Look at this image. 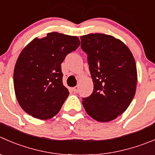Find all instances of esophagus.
I'll return each instance as SVG.
<instances>
[{
    "label": "esophagus",
    "instance_id": "obj_1",
    "mask_svg": "<svg viewBox=\"0 0 155 155\" xmlns=\"http://www.w3.org/2000/svg\"><path fill=\"white\" fill-rule=\"evenodd\" d=\"M73 92L77 93L78 91H79V86L73 87Z\"/></svg>",
    "mask_w": 155,
    "mask_h": 155
}]
</instances>
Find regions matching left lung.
<instances>
[{"label": "left lung", "mask_w": 155, "mask_h": 155, "mask_svg": "<svg viewBox=\"0 0 155 155\" xmlns=\"http://www.w3.org/2000/svg\"><path fill=\"white\" fill-rule=\"evenodd\" d=\"M80 39L94 84L92 93L82 98V104L94 120L109 122L121 115L134 97L136 61L128 47L114 36L92 33Z\"/></svg>", "instance_id": "left-lung-1"}]
</instances>
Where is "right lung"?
<instances>
[{
    "label": "right lung",
    "instance_id": "right-lung-1",
    "mask_svg": "<svg viewBox=\"0 0 155 155\" xmlns=\"http://www.w3.org/2000/svg\"><path fill=\"white\" fill-rule=\"evenodd\" d=\"M80 45L76 36L58 32L35 38L19 54L13 73L15 94L21 107L33 117L47 120L61 110L68 97L61 64Z\"/></svg>",
    "mask_w": 155,
    "mask_h": 155
}]
</instances>
